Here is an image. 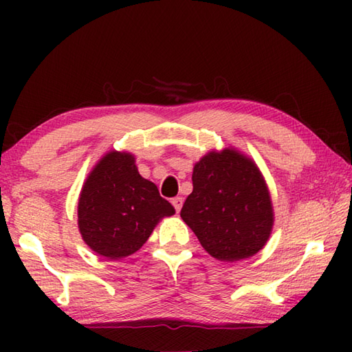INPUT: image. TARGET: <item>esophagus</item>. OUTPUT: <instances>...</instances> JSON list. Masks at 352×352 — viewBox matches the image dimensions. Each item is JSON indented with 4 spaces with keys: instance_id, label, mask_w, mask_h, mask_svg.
<instances>
[{
    "instance_id": "obj_1",
    "label": "esophagus",
    "mask_w": 352,
    "mask_h": 352,
    "mask_svg": "<svg viewBox=\"0 0 352 352\" xmlns=\"http://www.w3.org/2000/svg\"><path fill=\"white\" fill-rule=\"evenodd\" d=\"M172 205H174V208H175V211H177V212H180L182 206H183V199H182V197H175V199H172Z\"/></svg>"
}]
</instances>
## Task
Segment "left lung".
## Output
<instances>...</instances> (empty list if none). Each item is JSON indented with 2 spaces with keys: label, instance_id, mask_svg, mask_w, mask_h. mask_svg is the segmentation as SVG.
I'll return each instance as SVG.
<instances>
[{
  "label": "left lung",
  "instance_id": "1",
  "mask_svg": "<svg viewBox=\"0 0 352 352\" xmlns=\"http://www.w3.org/2000/svg\"><path fill=\"white\" fill-rule=\"evenodd\" d=\"M183 222L205 252L225 262L252 258L269 241L275 214L265 178L234 147L210 151L194 164Z\"/></svg>",
  "mask_w": 352,
  "mask_h": 352
}]
</instances>
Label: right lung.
Masks as SVG:
<instances>
[{
  "label": "right lung",
  "instance_id": "1",
  "mask_svg": "<svg viewBox=\"0 0 352 352\" xmlns=\"http://www.w3.org/2000/svg\"><path fill=\"white\" fill-rule=\"evenodd\" d=\"M172 214L174 206L140 175L130 152H107L88 174L77 201L83 242L107 259L138 252L160 220Z\"/></svg>",
  "mask_w": 352,
  "mask_h": 352
}]
</instances>
